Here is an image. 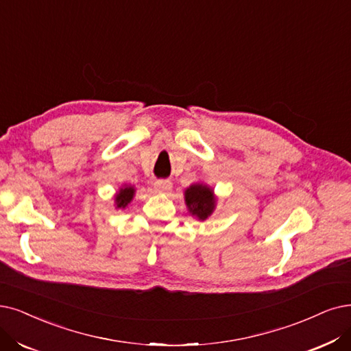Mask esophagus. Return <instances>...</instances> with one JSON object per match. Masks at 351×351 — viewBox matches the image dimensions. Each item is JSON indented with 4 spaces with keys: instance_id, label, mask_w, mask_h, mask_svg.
<instances>
[{
    "instance_id": "obj_1",
    "label": "esophagus",
    "mask_w": 351,
    "mask_h": 351,
    "mask_svg": "<svg viewBox=\"0 0 351 351\" xmlns=\"http://www.w3.org/2000/svg\"><path fill=\"white\" fill-rule=\"evenodd\" d=\"M154 189H156L157 193H168L171 191L173 184L170 180H157L156 183H154Z\"/></svg>"
}]
</instances>
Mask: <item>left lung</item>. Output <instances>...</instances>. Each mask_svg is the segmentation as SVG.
Returning <instances> with one entry per match:
<instances>
[{"instance_id":"left-lung-1","label":"left lung","mask_w":351,"mask_h":351,"mask_svg":"<svg viewBox=\"0 0 351 351\" xmlns=\"http://www.w3.org/2000/svg\"><path fill=\"white\" fill-rule=\"evenodd\" d=\"M184 202L189 213L203 221L213 215L217 197L210 186L204 183H193L184 190Z\"/></svg>"}]
</instances>
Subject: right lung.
I'll use <instances>...</instances> for the list:
<instances>
[{
  "label": "right lung",
  "instance_id": "1",
  "mask_svg": "<svg viewBox=\"0 0 351 351\" xmlns=\"http://www.w3.org/2000/svg\"><path fill=\"white\" fill-rule=\"evenodd\" d=\"M135 186H131V184H122L119 187V190L117 191V194L114 195V206L117 210L119 208H125L127 207L135 195Z\"/></svg>",
  "mask_w": 351,
  "mask_h": 351
}]
</instances>
